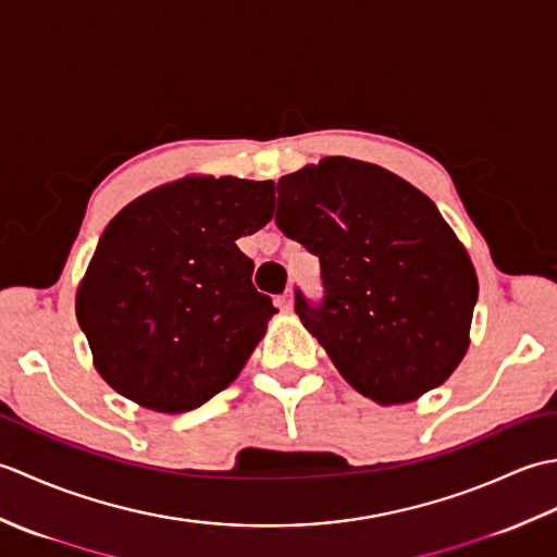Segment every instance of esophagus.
<instances>
[{
  "label": "esophagus",
  "instance_id": "obj_1",
  "mask_svg": "<svg viewBox=\"0 0 557 557\" xmlns=\"http://www.w3.org/2000/svg\"><path fill=\"white\" fill-rule=\"evenodd\" d=\"M277 306H280V309H285V311H292V306H294L292 289H287L285 294H282V297H277Z\"/></svg>",
  "mask_w": 557,
  "mask_h": 557
}]
</instances>
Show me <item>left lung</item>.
<instances>
[{"label": "left lung", "instance_id": "1", "mask_svg": "<svg viewBox=\"0 0 557 557\" xmlns=\"http://www.w3.org/2000/svg\"><path fill=\"white\" fill-rule=\"evenodd\" d=\"M275 224L321 260L323 297L294 311L377 405L445 383L467 354L474 265L429 196L369 162L325 158L277 182Z\"/></svg>", "mask_w": 557, "mask_h": 557}]
</instances>
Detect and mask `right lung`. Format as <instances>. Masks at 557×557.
I'll list each match as a JSON object with an SVG mask.
<instances>
[{"instance_id":"right-lung-1","label":"right lung","mask_w":557,"mask_h":557,"mask_svg":"<svg viewBox=\"0 0 557 557\" xmlns=\"http://www.w3.org/2000/svg\"><path fill=\"white\" fill-rule=\"evenodd\" d=\"M275 184L188 176L102 232L76 294L98 373L140 407L182 413L227 387L277 313L236 239L272 220Z\"/></svg>"}]
</instances>
